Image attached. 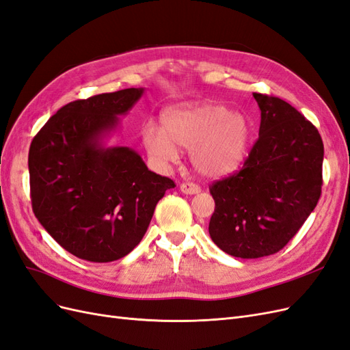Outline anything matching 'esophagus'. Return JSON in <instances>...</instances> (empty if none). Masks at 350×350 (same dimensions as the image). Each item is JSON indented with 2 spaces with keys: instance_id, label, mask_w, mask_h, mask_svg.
Segmentation results:
<instances>
[{
  "instance_id": "obj_1",
  "label": "esophagus",
  "mask_w": 350,
  "mask_h": 350,
  "mask_svg": "<svg viewBox=\"0 0 350 350\" xmlns=\"http://www.w3.org/2000/svg\"><path fill=\"white\" fill-rule=\"evenodd\" d=\"M179 188H181V191L184 194H189V196L198 194L201 191V188L194 183H184V184H181V187H179Z\"/></svg>"
}]
</instances>
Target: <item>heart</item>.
Returning <instances> with one entry per match:
<instances>
[{
  "instance_id": "1",
  "label": "heart",
  "mask_w": 350,
  "mask_h": 350,
  "mask_svg": "<svg viewBox=\"0 0 350 350\" xmlns=\"http://www.w3.org/2000/svg\"><path fill=\"white\" fill-rule=\"evenodd\" d=\"M147 152L159 162H175L179 149L191 150L200 174L219 176L234 172L245 161L251 124L245 115L232 113L224 105L203 103L167 113L165 130L149 121L143 129Z\"/></svg>"
}]
</instances>
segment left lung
Listing matches in <instances>:
<instances>
[{
  "label": "left lung",
  "instance_id": "1",
  "mask_svg": "<svg viewBox=\"0 0 350 350\" xmlns=\"http://www.w3.org/2000/svg\"><path fill=\"white\" fill-rule=\"evenodd\" d=\"M261 111L258 140L238 172L211 184L208 234L238 258L280 251L321 196L324 146L319 130L292 105L254 93Z\"/></svg>",
  "mask_w": 350,
  "mask_h": 350
}]
</instances>
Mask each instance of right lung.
<instances>
[{
  "mask_svg": "<svg viewBox=\"0 0 350 350\" xmlns=\"http://www.w3.org/2000/svg\"><path fill=\"white\" fill-rule=\"evenodd\" d=\"M143 92L131 88L70 102L31 140V208L48 234L81 260L109 262L130 254L157 201L175 187L129 147L100 143Z\"/></svg>",
  "mask_w": 350,
  "mask_h": 350,
  "instance_id": "right-lung-1",
  "label": "right lung"
}]
</instances>
